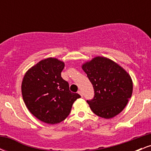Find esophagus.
I'll use <instances>...</instances> for the list:
<instances>
[{
	"instance_id": "obj_1",
	"label": "esophagus",
	"mask_w": 151,
	"mask_h": 151,
	"mask_svg": "<svg viewBox=\"0 0 151 151\" xmlns=\"http://www.w3.org/2000/svg\"><path fill=\"white\" fill-rule=\"evenodd\" d=\"M78 93H79V94H80V96H81V97H83V93H82V91H78Z\"/></svg>"
}]
</instances>
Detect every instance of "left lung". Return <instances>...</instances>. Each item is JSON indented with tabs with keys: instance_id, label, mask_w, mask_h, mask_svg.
<instances>
[{
	"instance_id": "left-lung-1",
	"label": "left lung",
	"mask_w": 151,
	"mask_h": 151,
	"mask_svg": "<svg viewBox=\"0 0 151 151\" xmlns=\"http://www.w3.org/2000/svg\"><path fill=\"white\" fill-rule=\"evenodd\" d=\"M81 68L94 89V97L86 101L91 111L104 119L120 114L132 95L130 74L113 60L100 56L86 62Z\"/></svg>"
}]
</instances>
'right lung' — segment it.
<instances>
[{"mask_svg": "<svg viewBox=\"0 0 151 151\" xmlns=\"http://www.w3.org/2000/svg\"><path fill=\"white\" fill-rule=\"evenodd\" d=\"M65 63L57 58L41 60L26 72L22 81L23 101L32 115L42 122L59 124L70 114L80 95L71 92L61 77Z\"/></svg>", "mask_w": 151, "mask_h": 151, "instance_id": "right-lung-1", "label": "right lung"}]
</instances>
